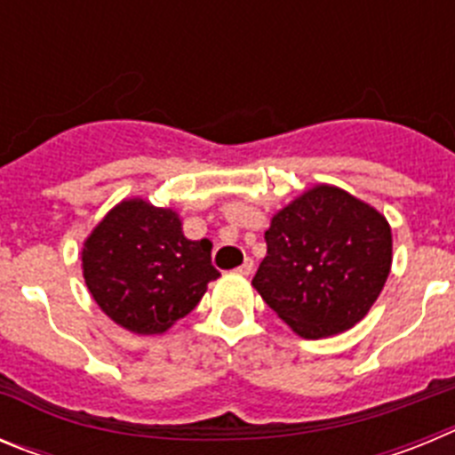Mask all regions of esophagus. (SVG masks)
Segmentation results:
<instances>
[{
	"label": "esophagus",
	"instance_id": "1",
	"mask_svg": "<svg viewBox=\"0 0 455 455\" xmlns=\"http://www.w3.org/2000/svg\"><path fill=\"white\" fill-rule=\"evenodd\" d=\"M252 268H255V262H252L251 257H246V259H243V264H241V267L236 268V271H239L241 275H251Z\"/></svg>",
	"mask_w": 455,
	"mask_h": 455
}]
</instances>
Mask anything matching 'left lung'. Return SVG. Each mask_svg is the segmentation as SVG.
<instances>
[{
  "instance_id": "1",
  "label": "left lung",
  "mask_w": 455,
  "mask_h": 455,
  "mask_svg": "<svg viewBox=\"0 0 455 455\" xmlns=\"http://www.w3.org/2000/svg\"><path fill=\"white\" fill-rule=\"evenodd\" d=\"M252 287L296 335L321 339L363 321L392 268V230L378 209L319 184L280 209L264 232Z\"/></svg>"
}]
</instances>
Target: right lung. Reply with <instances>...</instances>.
<instances>
[{"label": "right lung", "mask_w": 455, "mask_h": 455, "mask_svg": "<svg viewBox=\"0 0 455 455\" xmlns=\"http://www.w3.org/2000/svg\"><path fill=\"white\" fill-rule=\"evenodd\" d=\"M84 280L104 315L136 335H162L220 275L212 241L184 236L178 212L130 198L116 204L82 248Z\"/></svg>", "instance_id": "1"}]
</instances>
